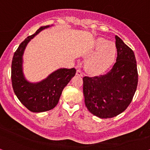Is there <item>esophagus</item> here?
<instances>
[{"label": "esophagus", "instance_id": "esophagus-1", "mask_svg": "<svg viewBox=\"0 0 150 150\" xmlns=\"http://www.w3.org/2000/svg\"><path fill=\"white\" fill-rule=\"evenodd\" d=\"M76 75H78V76H80V77H82V73H81V71L80 70H77V72H76Z\"/></svg>", "mask_w": 150, "mask_h": 150}]
</instances>
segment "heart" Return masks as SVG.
Masks as SVG:
<instances>
[{
	"instance_id": "b5f03b06",
	"label": "heart",
	"mask_w": 150,
	"mask_h": 150,
	"mask_svg": "<svg viewBox=\"0 0 150 150\" xmlns=\"http://www.w3.org/2000/svg\"><path fill=\"white\" fill-rule=\"evenodd\" d=\"M85 62V69L93 75H99L105 73L115 61L117 48L113 42L99 38L94 43Z\"/></svg>"
}]
</instances>
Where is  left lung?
<instances>
[{"label": "left lung", "mask_w": 150, "mask_h": 150, "mask_svg": "<svg viewBox=\"0 0 150 150\" xmlns=\"http://www.w3.org/2000/svg\"><path fill=\"white\" fill-rule=\"evenodd\" d=\"M116 62L104 75L83 77V93L87 109L101 119L112 118L130 104L138 84L134 53L116 35Z\"/></svg>", "instance_id": "left-lung-1"}]
</instances>
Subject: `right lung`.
I'll use <instances>...</instances> for the list:
<instances>
[{
	"mask_svg": "<svg viewBox=\"0 0 150 150\" xmlns=\"http://www.w3.org/2000/svg\"><path fill=\"white\" fill-rule=\"evenodd\" d=\"M49 26L40 27L34 34L29 35L15 51L11 62V83L19 101L33 112H42L54 108L58 103L62 92L75 76V69H60L51 73L47 79L37 83L28 82L23 73V56L28 42L42 30Z\"/></svg>",
	"mask_w": 150,
	"mask_h": 150,
	"instance_id": "right-lung-1",
	"label": "right lung"
}]
</instances>
